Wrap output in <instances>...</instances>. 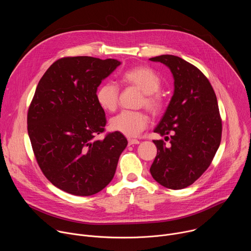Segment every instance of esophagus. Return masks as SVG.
Segmentation results:
<instances>
[{"label":"esophagus","mask_w":251,"mask_h":251,"mask_svg":"<svg viewBox=\"0 0 251 251\" xmlns=\"http://www.w3.org/2000/svg\"><path fill=\"white\" fill-rule=\"evenodd\" d=\"M139 143H140V141L137 140V139H129L128 140L129 145H137V144H139Z\"/></svg>","instance_id":"34e87169"}]
</instances>
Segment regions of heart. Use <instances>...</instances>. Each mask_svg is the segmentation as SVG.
<instances>
[{
  "instance_id": "1",
  "label": "heart",
  "mask_w": 251,
  "mask_h": 251,
  "mask_svg": "<svg viewBox=\"0 0 251 251\" xmlns=\"http://www.w3.org/2000/svg\"><path fill=\"white\" fill-rule=\"evenodd\" d=\"M121 82L134 86L143 92L141 104L153 114L161 111L163 100L158 92L161 87V79L155 71L149 67L137 66L126 70L121 75ZM119 88L111 82L100 85L96 91V100L102 109L114 111L117 108ZM148 115L142 111L124 110L110 120V128L127 137H136L147 127Z\"/></svg>"
}]
</instances>
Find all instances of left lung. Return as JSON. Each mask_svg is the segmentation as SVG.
Instances as JSON below:
<instances>
[{
    "mask_svg": "<svg viewBox=\"0 0 251 251\" xmlns=\"http://www.w3.org/2000/svg\"><path fill=\"white\" fill-rule=\"evenodd\" d=\"M150 60L170 68L175 86L154 130L170 140V145L163 140L153 141L157 156L150 172L165 188L185 189L205 172L220 147L223 125L217 96L201 71L183 58L163 54Z\"/></svg>",
    "mask_w": 251,
    "mask_h": 251,
    "instance_id": "left-lung-1",
    "label": "left lung"
}]
</instances>
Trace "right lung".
I'll return each instance as SVG.
<instances>
[{"label":"right lung","instance_id":"1","mask_svg":"<svg viewBox=\"0 0 251 251\" xmlns=\"http://www.w3.org/2000/svg\"><path fill=\"white\" fill-rule=\"evenodd\" d=\"M121 64L117 59L63 57L41 78L27 112V133L48 180L75 196L102 191L115 175L128 141L113 132L103 140L106 117L97 87Z\"/></svg>","mask_w":251,"mask_h":251}]
</instances>
